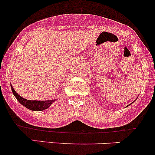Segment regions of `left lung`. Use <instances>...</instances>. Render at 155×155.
I'll return each instance as SVG.
<instances>
[{
  "label": "left lung",
  "instance_id": "1",
  "mask_svg": "<svg viewBox=\"0 0 155 155\" xmlns=\"http://www.w3.org/2000/svg\"><path fill=\"white\" fill-rule=\"evenodd\" d=\"M130 104H129V105H127V107H129V106H130Z\"/></svg>",
  "mask_w": 155,
  "mask_h": 155
}]
</instances>
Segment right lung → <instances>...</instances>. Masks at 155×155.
<instances>
[{
	"instance_id": "1",
	"label": "right lung",
	"mask_w": 155,
	"mask_h": 155,
	"mask_svg": "<svg viewBox=\"0 0 155 155\" xmlns=\"http://www.w3.org/2000/svg\"><path fill=\"white\" fill-rule=\"evenodd\" d=\"M11 89H12V94L15 97L17 101L21 105L28 108L30 110L43 111L44 109H48L53 104V102L56 101V100H51V101H29V100L25 99V98L21 97L20 95H18V93L14 90L12 85H11Z\"/></svg>"
}]
</instances>
